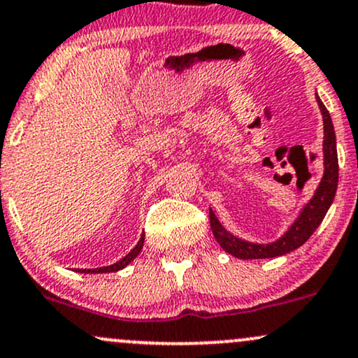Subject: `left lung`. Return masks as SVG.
<instances>
[{"label":"left lung","mask_w":358,"mask_h":358,"mask_svg":"<svg viewBox=\"0 0 358 358\" xmlns=\"http://www.w3.org/2000/svg\"><path fill=\"white\" fill-rule=\"evenodd\" d=\"M317 105H320L321 115H323L324 125V139H323V161H324V173L321 178L320 185L314 192L313 199L302 207V210L297 215L292 226L285 231L284 236H280L277 241L260 245V243H250L245 239L236 238L226 231V227L219 222L215 214L209 210L212 234H214L215 241L222 246L224 251H227L233 257L241 258V260H262V258H275L282 257V255L290 253L292 250H297L299 246L304 245L314 231L317 229L321 222H323L326 212L335 199L336 187H338V155H336V137L335 129H333L331 117L326 110L323 101L316 95Z\"/></svg>","instance_id":"1"}]
</instances>
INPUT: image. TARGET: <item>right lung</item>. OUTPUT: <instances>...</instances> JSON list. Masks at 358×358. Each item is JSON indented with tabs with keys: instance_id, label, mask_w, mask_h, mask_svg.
Masks as SVG:
<instances>
[{
	"instance_id": "1",
	"label": "right lung",
	"mask_w": 358,
	"mask_h": 358,
	"mask_svg": "<svg viewBox=\"0 0 358 358\" xmlns=\"http://www.w3.org/2000/svg\"><path fill=\"white\" fill-rule=\"evenodd\" d=\"M143 245H144V236H141L139 243L134 246V248L131 250V253L125 255L122 260H119L117 263H113V265H108V266H100V268H85V270H78V272L81 273H110V272H119V270L125 268V266L129 265L134 258L137 257V255L141 253V250H143Z\"/></svg>"
}]
</instances>
